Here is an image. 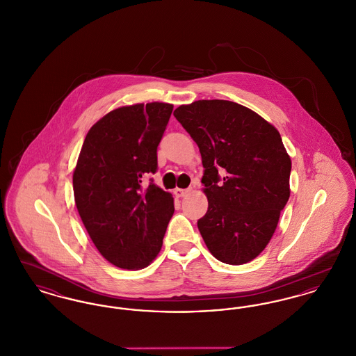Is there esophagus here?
Instances as JSON below:
<instances>
[{
	"label": "esophagus",
	"instance_id": "34e87169",
	"mask_svg": "<svg viewBox=\"0 0 356 356\" xmlns=\"http://www.w3.org/2000/svg\"><path fill=\"white\" fill-rule=\"evenodd\" d=\"M188 192H189V189H180V188H176V189L173 191V193H175L176 197H184Z\"/></svg>",
	"mask_w": 356,
	"mask_h": 356
}]
</instances>
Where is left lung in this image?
Segmentation results:
<instances>
[{"mask_svg":"<svg viewBox=\"0 0 356 356\" xmlns=\"http://www.w3.org/2000/svg\"><path fill=\"white\" fill-rule=\"evenodd\" d=\"M176 120L197 144L208 211L197 221L209 252L225 264L261 254L289 199L291 159L279 131L227 100L180 105Z\"/></svg>","mask_w":356,"mask_h":356,"instance_id":"obj_1","label":"left lung"}]
</instances>
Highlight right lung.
I'll list each match as a JSON object with an SVG mask.
<instances>
[{"mask_svg":"<svg viewBox=\"0 0 356 356\" xmlns=\"http://www.w3.org/2000/svg\"><path fill=\"white\" fill-rule=\"evenodd\" d=\"M173 105L148 102L106 113L86 134L73 172L79 215L99 252L124 270L148 267L175 212L170 192L144 177L157 170V147Z\"/></svg>","mask_w":356,"mask_h":356,"instance_id":"1","label":"right lung"}]
</instances>
